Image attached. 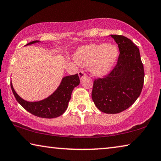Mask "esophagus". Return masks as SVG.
Listing matches in <instances>:
<instances>
[{
  "label": "esophagus",
  "mask_w": 161,
  "mask_h": 161,
  "mask_svg": "<svg viewBox=\"0 0 161 161\" xmlns=\"http://www.w3.org/2000/svg\"><path fill=\"white\" fill-rule=\"evenodd\" d=\"M78 75H79V76H80V79H82L84 76H86V74L83 71H79Z\"/></svg>",
  "instance_id": "obj_1"
}]
</instances>
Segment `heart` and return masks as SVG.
<instances>
[{"label":"heart","mask_w":161,"mask_h":161,"mask_svg":"<svg viewBox=\"0 0 161 161\" xmlns=\"http://www.w3.org/2000/svg\"><path fill=\"white\" fill-rule=\"evenodd\" d=\"M118 50L115 45L90 44L80 48L76 52V62L81 66H89L91 73L96 76L108 74L115 63Z\"/></svg>","instance_id":"obj_1"}]
</instances>
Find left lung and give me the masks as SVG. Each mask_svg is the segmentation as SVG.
Wrapping results in <instances>:
<instances>
[{
	"label": "left lung",
	"instance_id": "obj_1",
	"mask_svg": "<svg viewBox=\"0 0 161 161\" xmlns=\"http://www.w3.org/2000/svg\"><path fill=\"white\" fill-rule=\"evenodd\" d=\"M110 36L118 45L117 63L104 78L94 80L92 98L103 113L117 114L129 108L138 98L145 73L137 46L124 36Z\"/></svg>",
	"mask_w": 161,
	"mask_h": 161
}]
</instances>
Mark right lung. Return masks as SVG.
<instances>
[{
  "label": "right lung",
  "mask_w": 161,
  "mask_h": 161,
  "mask_svg": "<svg viewBox=\"0 0 161 161\" xmlns=\"http://www.w3.org/2000/svg\"><path fill=\"white\" fill-rule=\"evenodd\" d=\"M38 42L39 41H33L26 46ZM80 83L78 74L64 76L54 92L47 98L39 102L24 100L14 90L12 83H11V87L17 102L25 110L35 116L43 118H54L62 115L67 110L74 88L80 85Z\"/></svg>",
  "instance_id": "add662e5"
}]
</instances>
